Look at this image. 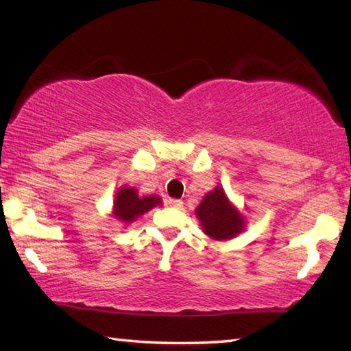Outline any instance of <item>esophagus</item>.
<instances>
[{"mask_svg": "<svg viewBox=\"0 0 351 351\" xmlns=\"http://www.w3.org/2000/svg\"><path fill=\"white\" fill-rule=\"evenodd\" d=\"M167 204L170 207H175V209H181L182 207V201L181 199H175V198H169L167 199Z\"/></svg>", "mask_w": 351, "mask_h": 351, "instance_id": "obj_1", "label": "esophagus"}]
</instances>
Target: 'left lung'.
Listing matches in <instances>:
<instances>
[{"mask_svg":"<svg viewBox=\"0 0 351 351\" xmlns=\"http://www.w3.org/2000/svg\"><path fill=\"white\" fill-rule=\"evenodd\" d=\"M197 217L204 234L213 240H230L245 229V218L229 203L223 187H215L197 207Z\"/></svg>","mask_w":351,"mask_h":351,"instance_id":"1","label":"left lung"}]
</instances>
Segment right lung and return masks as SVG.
Returning <instances> with one entry per match:
<instances>
[{
  "label": "right lung",
  "instance_id": "1",
  "mask_svg": "<svg viewBox=\"0 0 351 351\" xmlns=\"http://www.w3.org/2000/svg\"><path fill=\"white\" fill-rule=\"evenodd\" d=\"M161 198L156 195H148V197H141L138 190L128 186L121 187L116 192L114 207H112V215L119 221L133 223L141 215H144L148 210H152L154 206H161Z\"/></svg>",
  "mask_w": 351,
  "mask_h": 351
}]
</instances>
